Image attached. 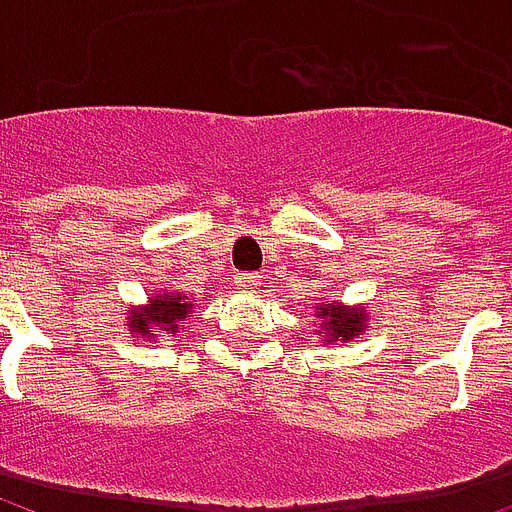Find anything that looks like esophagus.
<instances>
[{
  "label": "esophagus",
  "mask_w": 512,
  "mask_h": 512,
  "mask_svg": "<svg viewBox=\"0 0 512 512\" xmlns=\"http://www.w3.org/2000/svg\"><path fill=\"white\" fill-rule=\"evenodd\" d=\"M260 281H263V276H257V273H236L233 284H236V289H241V292H257Z\"/></svg>",
  "instance_id": "34e87169"
}]
</instances>
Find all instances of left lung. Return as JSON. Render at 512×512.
<instances>
[{
  "mask_svg": "<svg viewBox=\"0 0 512 512\" xmlns=\"http://www.w3.org/2000/svg\"><path fill=\"white\" fill-rule=\"evenodd\" d=\"M316 316L321 319V335L327 337L324 342H348L366 327L364 308H345L332 300L316 305Z\"/></svg>",
  "mask_w": 512,
  "mask_h": 512,
  "instance_id": "8db88e82",
  "label": "left lung"
}]
</instances>
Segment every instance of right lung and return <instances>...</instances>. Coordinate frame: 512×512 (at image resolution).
Wrapping results in <instances>:
<instances>
[{
    "label": "right lung",
    "instance_id": "add662e5",
    "mask_svg": "<svg viewBox=\"0 0 512 512\" xmlns=\"http://www.w3.org/2000/svg\"><path fill=\"white\" fill-rule=\"evenodd\" d=\"M191 313V303L185 300V295L177 292H164L148 300V305L130 311V332L140 337H151L154 329H162L167 335H177V329L183 327V321Z\"/></svg>",
    "mask_w": 512,
    "mask_h": 512
}]
</instances>
